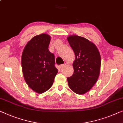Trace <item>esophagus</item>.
I'll use <instances>...</instances> for the list:
<instances>
[{"instance_id":"esophagus-1","label":"esophagus","mask_w":123,"mask_h":123,"mask_svg":"<svg viewBox=\"0 0 123 123\" xmlns=\"http://www.w3.org/2000/svg\"><path fill=\"white\" fill-rule=\"evenodd\" d=\"M66 65V64H62V65H59V67H60V68H62L63 67H65V66Z\"/></svg>"}]
</instances>
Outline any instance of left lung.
Here are the masks:
<instances>
[{
    "label": "left lung",
    "mask_w": 123,
    "mask_h": 123,
    "mask_svg": "<svg viewBox=\"0 0 123 123\" xmlns=\"http://www.w3.org/2000/svg\"><path fill=\"white\" fill-rule=\"evenodd\" d=\"M67 39L75 55L74 73L67 78L68 85L75 93L84 94L91 89L99 78L100 53L93 43L83 37L70 35Z\"/></svg>",
    "instance_id": "1"
}]
</instances>
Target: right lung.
Returning a JSON list of instances; mask_svg holds the SVG:
<instances>
[{"label":"right lung","instance_id":"1","mask_svg":"<svg viewBox=\"0 0 123 123\" xmlns=\"http://www.w3.org/2000/svg\"><path fill=\"white\" fill-rule=\"evenodd\" d=\"M50 39L47 34L34 37L22 53L23 76L29 88L39 94L51 88L58 73L54 55L48 49Z\"/></svg>","mask_w":123,"mask_h":123}]
</instances>
